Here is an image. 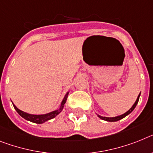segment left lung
Masks as SVG:
<instances>
[{
    "instance_id": "left-lung-1",
    "label": "left lung",
    "mask_w": 153,
    "mask_h": 153,
    "mask_svg": "<svg viewBox=\"0 0 153 153\" xmlns=\"http://www.w3.org/2000/svg\"><path fill=\"white\" fill-rule=\"evenodd\" d=\"M140 95H141V93H139V95H138V98H137V100H136L135 102L134 103V105L131 106L130 108V110H128L126 113H124V114H121V115H120V116H117V117H102L100 116V115H98V117L100 119H102V120H106V121H110V122H114V121H117V120H121L122 118L125 117L127 116V115H128L129 114H131V113L134 110V109L135 108L136 105H137V103H138V100H139V97H140Z\"/></svg>"
}]
</instances>
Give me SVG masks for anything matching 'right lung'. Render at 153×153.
I'll return each mask as SVG.
<instances>
[{"mask_svg":"<svg viewBox=\"0 0 153 153\" xmlns=\"http://www.w3.org/2000/svg\"><path fill=\"white\" fill-rule=\"evenodd\" d=\"M68 93L69 92H68L66 93V95L65 96L64 99H63L62 102L61 103V106L59 107L58 110H56L54 111H52L51 113H48V114H40V115H36V114H27V113L24 112V111H22L21 110H19L16 107L15 104H14L13 102H12V104L14 106V108L15 109V110L17 111L18 114L23 117L24 119L27 120H29L31 122L36 123V124H43V123L46 122L47 120H51V119H53V118H54L55 117L57 116L62 111L63 108H64V106H65V102L67 101V98H68Z\"/></svg>","mask_w":153,"mask_h":153,"instance_id":"obj_1","label":"right lung"}]
</instances>
